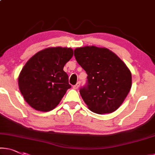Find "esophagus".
Masks as SVG:
<instances>
[{
	"mask_svg": "<svg viewBox=\"0 0 155 155\" xmlns=\"http://www.w3.org/2000/svg\"><path fill=\"white\" fill-rule=\"evenodd\" d=\"M80 85V82H78L77 83V84H76L75 85L73 86V89H78V88H79Z\"/></svg>",
	"mask_w": 155,
	"mask_h": 155,
	"instance_id": "34e87169",
	"label": "esophagus"
}]
</instances>
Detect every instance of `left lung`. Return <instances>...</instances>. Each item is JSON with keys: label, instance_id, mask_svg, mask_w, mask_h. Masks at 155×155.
<instances>
[{"label": "left lung", "instance_id": "1", "mask_svg": "<svg viewBox=\"0 0 155 155\" xmlns=\"http://www.w3.org/2000/svg\"><path fill=\"white\" fill-rule=\"evenodd\" d=\"M74 55L87 74V83L80 93L88 107L99 114L116 111L130 91L129 68L116 54L104 48H78Z\"/></svg>", "mask_w": 155, "mask_h": 155}]
</instances>
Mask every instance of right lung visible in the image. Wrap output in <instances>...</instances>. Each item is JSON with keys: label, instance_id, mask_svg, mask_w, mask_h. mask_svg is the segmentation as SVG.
<instances>
[{"label": "right lung", "instance_id": "1", "mask_svg": "<svg viewBox=\"0 0 155 155\" xmlns=\"http://www.w3.org/2000/svg\"><path fill=\"white\" fill-rule=\"evenodd\" d=\"M68 48H48L32 57L18 77V87L25 101L35 109L49 111L58 106L67 89L68 76L63 68L72 58Z\"/></svg>", "mask_w": 155, "mask_h": 155}]
</instances>
